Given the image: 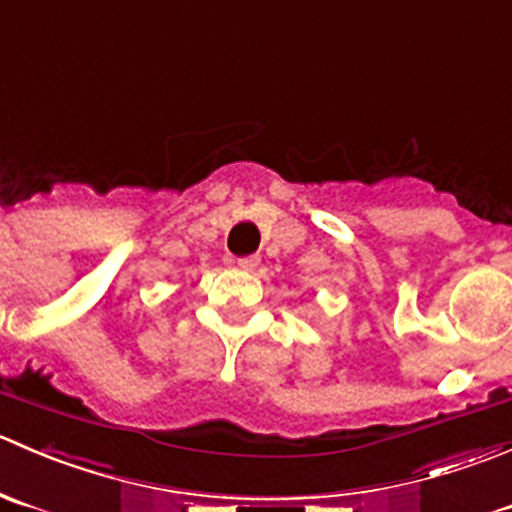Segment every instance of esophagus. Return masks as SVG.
<instances>
[{
    "label": "esophagus",
    "mask_w": 512,
    "mask_h": 512,
    "mask_svg": "<svg viewBox=\"0 0 512 512\" xmlns=\"http://www.w3.org/2000/svg\"><path fill=\"white\" fill-rule=\"evenodd\" d=\"M258 261H261L258 256H244V258H239V261H236V266L244 268V271H254V268L258 266Z\"/></svg>",
    "instance_id": "esophagus-1"
}]
</instances>
